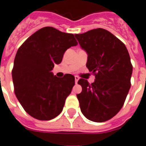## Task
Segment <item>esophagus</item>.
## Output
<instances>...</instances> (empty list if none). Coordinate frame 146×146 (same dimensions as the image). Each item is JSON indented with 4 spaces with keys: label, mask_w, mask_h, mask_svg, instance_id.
<instances>
[{
    "label": "esophagus",
    "mask_w": 146,
    "mask_h": 146,
    "mask_svg": "<svg viewBox=\"0 0 146 146\" xmlns=\"http://www.w3.org/2000/svg\"><path fill=\"white\" fill-rule=\"evenodd\" d=\"M78 79H79V78H78V76H75V82H76V84H77V83H78Z\"/></svg>",
    "instance_id": "1"
}]
</instances>
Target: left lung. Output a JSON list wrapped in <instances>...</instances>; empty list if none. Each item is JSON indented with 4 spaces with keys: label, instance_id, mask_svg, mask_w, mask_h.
Masks as SVG:
<instances>
[{
    "label": "left lung",
    "instance_id": "8db88e82",
    "mask_svg": "<svg viewBox=\"0 0 146 146\" xmlns=\"http://www.w3.org/2000/svg\"><path fill=\"white\" fill-rule=\"evenodd\" d=\"M88 54L86 67L95 76L92 84L81 78L82 92L77 94L85 117L94 122L111 119L119 113L131 86L132 65L127 47L105 29L76 34Z\"/></svg>",
    "mask_w": 146,
    "mask_h": 146
}]
</instances>
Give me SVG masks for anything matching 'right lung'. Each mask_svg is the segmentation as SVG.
<instances>
[{"instance_id":"add662e5","label":"right lung","mask_w":146,"mask_h":146,"mask_svg":"<svg viewBox=\"0 0 146 146\" xmlns=\"http://www.w3.org/2000/svg\"><path fill=\"white\" fill-rule=\"evenodd\" d=\"M77 44L73 34L45 27L19 48L12 70L14 92L32 117L48 121L62 112L75 78L70 74L57 78L51 71L55 64L61 62L65 51Z\"/></svg>"}]
</instances>
